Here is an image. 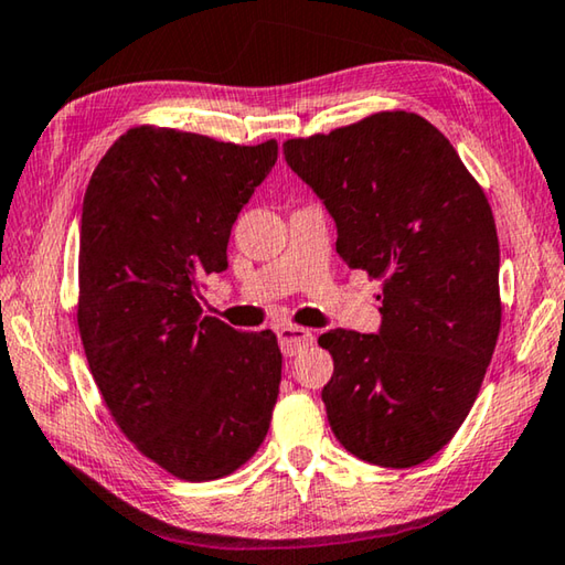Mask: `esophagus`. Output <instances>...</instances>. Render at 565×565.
I'll return each instance as SVG.
<instances>
[{"instance_id": "obj_1", "label": "esophagus", "mask_w": 565, "mask_h": 565, "mask_svg": "<svg viewBox=\"0 0 565 565\" xmlns=\"http://www.w3.org/2000/svg\"><path fill=\"white\" fill-rule=\"evenodd\" d=\"M276 337H279L281 352L286 356L299 354L301 349H307L311 342H315V334L303 327H279L276 329Z\"/></svg>"}]
</instances>
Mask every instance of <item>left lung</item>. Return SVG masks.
<instances>
[{"label": "left lung", "mask_w": 565, "mask_h": 565, "mask_svg": "<svg viewBox=\"0 0 565 565\" xmlns=\"http://www.w3.org/2000/svg\"><path fill=\"white\" fill-rule=\"evenodd\" d=\"M337 223V254L382 279L377 334L319 337L334 374L331 433L356 458L412 468L452 440L500 331V246L490 203L440 130L415 113L370 115L284 142Z\"/></svg>", "instance_id": "obj_1"}]
</instances>
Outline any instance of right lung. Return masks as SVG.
I'll return each instance as SVG.
<instances>
[{
  "label": "right lung",
  "instance_id": "right-lung-1",
  "mask_svg": "<svg viewBox=\"0 0 565 565\" xmlns=\"http://www.w3.org/2000/svg\"><path fill=\"white\" fill-rule=\"evenodd\" d=\"M276 156V140L140 125L85 191L77 327L89 372L125 437L188 482L238 470L279 397L274 331H236L201 309V284L228 268L231 228Z\"/></svg>",
  "mask_w": 565,
  "mask_h": 565
}]
</instances>
